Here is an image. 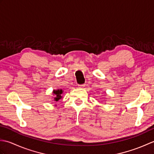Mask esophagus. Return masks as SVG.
Masks as SVG:
<instances>
[{"mask_svg":"<svg viewBox=\"0 0 154 154\" xmlns=\"http://www.w3.org/2000/svg\"><path fill=\"white\" fill-rule=\"evenodd\" d=\"M85 86V84H83V85H79V88H83Z\"/></svg>","mask_w":154,"mask_h":154,"instance_id":"34e87169","label":"esophagus"}]
</instances>
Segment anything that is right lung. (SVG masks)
I'll return each instance as SVG.
<instances>
[{
    "mask_svg": "<svg viewBox=\"0 0 154 154\" xmlns=\"http://www.w3.org/2000/svg\"><path fill=\"white\" fill-rule=\"evenodd\" d=\"M63 90L62 89H57V90H54L53 93L54 94V95L55 96L54 100L58 101L60 100L62 98V93H63Z\"/></svg>",
    "mask_w": 154,
    "mask_h": 154,
    "instance_id": "obj_1",
    "label": "right lung"
}]
</instances>
